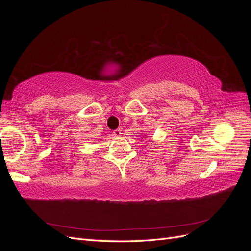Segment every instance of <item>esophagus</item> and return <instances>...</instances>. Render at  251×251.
<instances>
[{
    "label": "esophagus",
    "instance_id": "obj_1",
    "mask_svg": "<svg viewBox=\"0 0 251 251\" xmlns=\"http://www.w3.org/2000/svg\"><path fill=\"white\" fill-rule=\"evenodd\" d=\"M113 134H114V136H116V137H118V136H120L123 133H121L120 128H117V130H114L113 131Z\"/></svg>",
    "mask_w": 251,
    "mask_h": 251
}]
</instances>
